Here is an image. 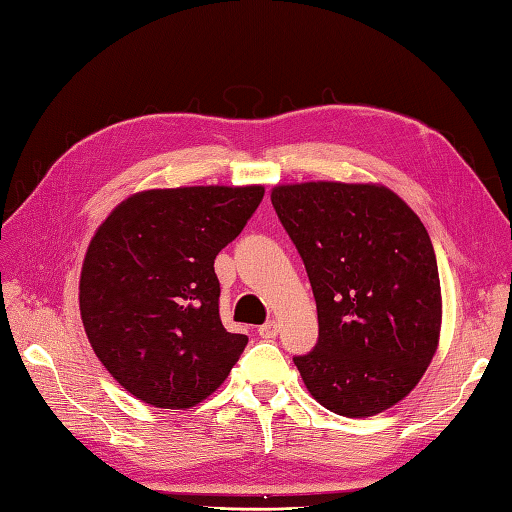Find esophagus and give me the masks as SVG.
Returning a JSON list of instances; mask_svg holds the SVG:
<instances>
[{"instance_id":"obj_1","label":"esophagus","mask_w":512,"mask_h":512,"mask_svg":"<svg viewBox=\"0 0 512 512\" xmlns=\"http://www.w3.org/2000/svg\"><path fill=\"white\" fill-rule=\"evenodd\" d=\"M258 336H260V338H265V340H269V338H276V336H278V325H276L274 320L265 322V325H260V327H258Z\"/></svg>"}]
</instances>
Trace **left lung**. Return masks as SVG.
Returning <instances> with one entry per match:
<instances>
[{"mask_svg":"<svg viewBox=\"0 0 512 512\" xmlns=\"http://www.w3.org/2000/svg\"><path fill=\"white\" fill-rule=\"evenodd\" d=\"M271 205L305 263L318 344L294 362L325 409L371 417L409 395L442 329L429 232L380 183L276 185Z\"/></svg>","mask_w":512,"mask_h":512,"instance_id":"obj_1","label":"left lung"}]
</instances>
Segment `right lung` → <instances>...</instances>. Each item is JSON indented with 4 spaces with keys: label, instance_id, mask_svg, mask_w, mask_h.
<instances>
[{
    "label": "right lung",
    "instance_id": "right-lung-1",
    "mask_svg": "<svg viewBox=\"0 0 512 512\" xmlns=\"http://www.w3.org/2000/svg\"><path fill=\"white\" fill-rule=\"evenodd\" d=\"M263 185L143 190L99 225L79 311L103 367L156 409H190L221 387L247 344L218 314L214 258L243 232Z\"/></svg>",
    "mask_w": 512,
    "mask_h": 512
}]
</instances>
